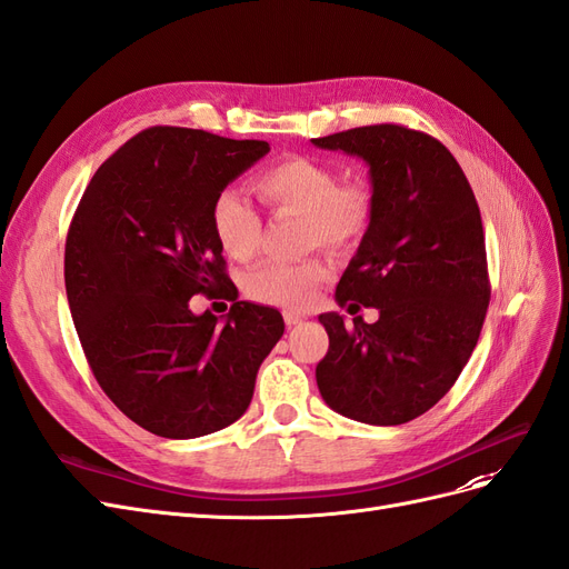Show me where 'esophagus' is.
<instances>
[{"label":"esophagus","instance_id":"esophagus-1","mask_svg":"<svg viewBox=\"0 0 569 569\" xmlns=\"http://www.w3.org/2000/svg\"><path fill=\"white\" fill-rule=\"evenodd\" d=\"M283 319H286L288 327H298V323L305 319V315L293 312V310H286V312H283Z\"/></svg>","mask_w":569,"mask_h":569}]
</instances>
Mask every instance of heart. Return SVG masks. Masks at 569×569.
Instances as JSON below:
<instances>
[{"instance_id":"1","label":"heart","mask_w":569,"mask_h":569,"mask_svg":"<svg viewBox=\"0 0 569 569\" xmlns=\"http://www.w3.org/2000/svg\"><path fill=\"white\" fill-rule=\"evenodd\" d=\"M254 188L273 207L296 209L305 214V246L310 248H350L367 233L375 217V194L367 183H340V173L331 164L312 157H286L276 161L254 178ZM209 219L226 254L246 262L257 252L262 219L238 190H219L209 209ZM329 273V264L319 257L302 262L269 259L248 271L246 293L264 305L305 307L312 302L317 286L327 281Z\"/></svg>"}]
</instances>
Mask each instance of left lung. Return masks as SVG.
Returning <instances> with one entry per match:
<instances>
[{"instance_id":"8db88e82","label":"left lung","mask_w":569,"mask_h":569,"mask_svg":"<svg viewBox=\"0 0 569 569\" xmlns=\"http://www.w3.org/2000/svg\"><path fill=\"white\" fill-rule=\"evenodd\" d=\"M312 142L369 167L375 217L336 302L379 310L352 329L338 312L319 315L329 333L319 393L355 421L405 425L450 391L479 340L491 300L479 204L446 144L412 128L377 123Z\"/></svg>"}]
</instances>
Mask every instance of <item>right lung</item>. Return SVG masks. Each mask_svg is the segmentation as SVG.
Wrapping results in <instances>:
<instances>
[{
    "label": "right lung",
    "instance_id": "1",
    "mask_svg": "<svg viewBox=\"0 0 569 569\" xmlns=\"http://www.w3.org/2000/svg\"><path fill=\"white\" fill-rule=\"evenodd\" d=\"M269 152L194 128L154 126L97 169L63 254L71 317L97 383L138 427L198 438L233 425L283 317L238 300L209 209ZM198 292L233 299L226 318L194 316Z\"/></svg>",
    "mask_w": 569,
    "mask_h": 569
}]
</instances>
